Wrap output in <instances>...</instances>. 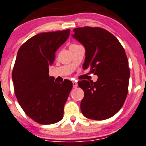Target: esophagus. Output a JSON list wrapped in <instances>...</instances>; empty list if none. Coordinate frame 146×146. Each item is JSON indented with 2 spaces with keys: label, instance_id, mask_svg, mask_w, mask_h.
Wrapping results in <instances>:
<instances>
[{
  "label": "esophagus",
  "instance_id": "esophagus-1",
  "mask_svg": "<svg viewBox=\"0 0 146 146\" xmlns=\"http://www.w3.org/2000/svg\"><path fill=\"white\" fill-rule=\"evenodd\" d=\"M72 84H73V87H74V88H76V87H77V86H78L77 81H72Z\"/></svg>",
  "mask_w": 146,
  "mask_h": 146
}]
</instances>
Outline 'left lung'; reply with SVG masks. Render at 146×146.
I'll return each mask as SVG.
<instances>
[{"label":"left lung","mask_w":146,"mask_h":146,"mask_svg":"<svg viewBox=\"0 0 146 146\" xmlns=\"http://www.w3.org/2000/svg\"><path fill=\"white\" fill-rule=\"evenodd\" d=\"M73 31L72 37L86 49L83 65L98 76L96 82L78 83L84 91L81 112L92 120L109 118L121 109L127 95L130 72L125 49L115 36L102 28L86 26Z\"/></svg>","instance_id":"left-lung-1"}]
</instances>
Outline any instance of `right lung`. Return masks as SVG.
<instances>
[{
  "label": "right lung",
  "instance_id": "add662e5",
  "mask_svg": "<svg viewBox=\"0 0 146 146\" xmlns=\"http://www.w3.org/2000/svg\"><path fill=\"white\" fill-rule=\"evenodd\" d=\"M70 33L67 29L37 34L17 53L12 74L15 95L26 115L42 125L58 123L63 117L64 105L72 88V81L56 83L48 75L55 53Z\"/></svg>",
  "mask_w": 146,
  "mask_h": 146
}]
</instances>
